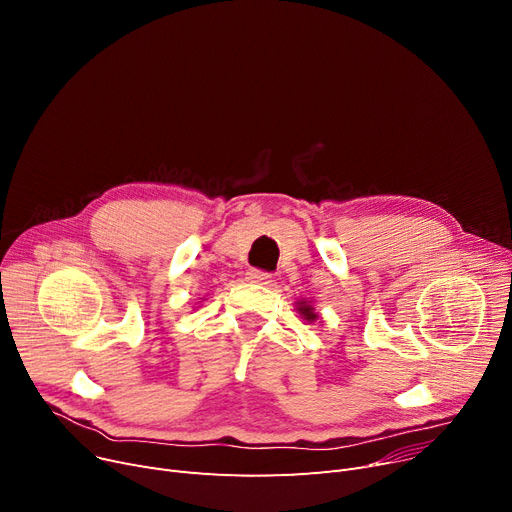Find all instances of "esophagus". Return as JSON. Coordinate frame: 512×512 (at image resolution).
I'll use <instances>...</instances> for the list:
<instances>
[{"label":"esophagus","instance_id":"esophagus-1","mask_svg":"<svg viewBox=\"0 0 512 512\" xmlns=\"http://www.w3.org/2000/svg\"><path fill=\"white\" fill-rule=\"evenodd\" d=\"M247 280L257 282V284H270L272 282V274L263 272V270H249L247 272Z\"/></svg>","mask_w":512,"mask_h":512}]
</instances>
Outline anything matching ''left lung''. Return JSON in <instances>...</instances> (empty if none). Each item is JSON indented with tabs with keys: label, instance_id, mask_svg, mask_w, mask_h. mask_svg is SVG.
Masks as SVG:
<instances>
[{
	"label": "left lung",
	"instance_id": "8db88e82",
	"mask_svg": "<svg viewBox=\"0 0 512 512\" xmlns=\"http://www.w3.org/2000/svg\"><path fill=\"white\" fill-rule=\"evenodd\" d=\"M299 313L305 317V319H309V321H313L317 315L313 313V307L311 305H307V301H303V303H299Z\"/></svg>",
	"mask_w": 512,
	"mask_h": 512
}]
</instances>
